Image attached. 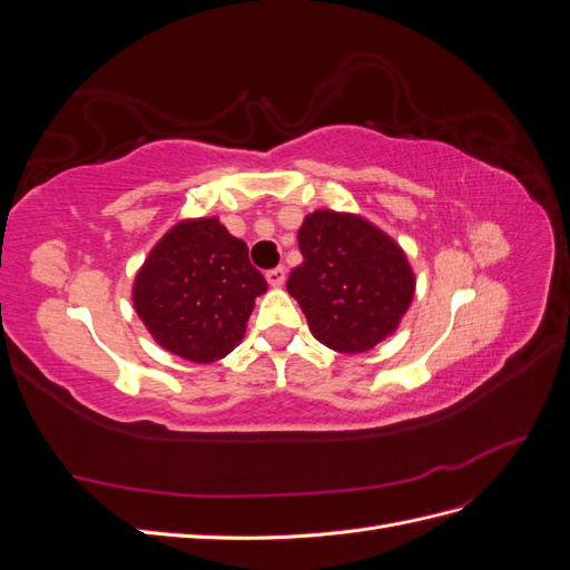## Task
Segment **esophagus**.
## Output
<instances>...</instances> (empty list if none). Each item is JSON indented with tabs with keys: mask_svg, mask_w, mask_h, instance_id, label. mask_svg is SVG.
<instances>
[{
	"mask_svg": "<svg viewBox=\"0 0 570 570\" xmlns=\"http://www.w3.org/2000/svg\"><path fill=\"white\" fill-rule=\"evenodd\" d=\"M266 281H268L271 287H281V285L285 283V268H283V266L271 268V271L266 273Z\"/></svg>",
	"mask_w": 570,
	"mask_h": 570,
	"instance_id": "34e87169",
	"label": "esophagus"
}]
</instances>
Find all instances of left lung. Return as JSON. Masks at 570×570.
<instances>
[{
  "instance_id": "obj_1",
  "label": "left lung",
  "mask_w": 570,
  "mask_h": 570,
  "mask_svg": "<svg viewBox=\"0 0 570 570\" xmlns=\"http://www.w3.org/2000/svg\"><path fill=\"white\" fill-rule=\"evenodd\" d=\"M304 262L287 292L318 342L361 354L392 335L416 292L404 249L366 218L318 209L299 228Z\"/></svg>"
}]
</instances>
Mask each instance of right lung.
Here are the masks:
<instances>
[{
  "mask_svg": "<svg viewBox=\"0 0 570 570\" xmlns=\"http://www.w3.org/2000/svg\"><path fill=\"white\" fill-rule=\"evenodd\" d=\"M268 289L247 245L218 218L170 228L135 275L132 304L161 347L193 364H212L245 337L254 299Z\"/></svg>",
  "mask_w": 570,
  "mask_h": 570,
  "instance_id": "obj_1",
  "label": "right lung"
}]
</instances>
